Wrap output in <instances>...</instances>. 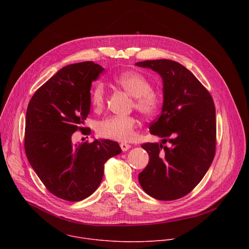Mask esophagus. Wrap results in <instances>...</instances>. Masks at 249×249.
<instances>
[{
  "mask_svg": "<svg viewBox=\"0 0 249 249\" xmlns=\"http://www.w3.org/2000/svg\"><path fill=\"white\" fill-rule=\"evenodd\" d=\"M120 148H121V150H122L123 152H126V151H128V150L131 148V146L128 145V144H125V143H121V144H120Z\"/></svg>",
  "mask_w": 249,
  "mask_h": 249,
  "instance_id": "34e87169",
  "label": "esophagus"
}]
</instances>
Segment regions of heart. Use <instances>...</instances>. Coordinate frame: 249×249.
Wrapping results in <instances>:
<instances>
[{
	"mask_svg": "<svg viewBox=\"0 0 249 249\" xmlns=\"http://www.w3.org/2000/svg\"><path fill=\"white\" fill-rule=\"evenodd\" d=\"M115 84L134 97L135 108L145 116L154 115L160 108V98L153 90L151 82L137 72H126L114 79ZM90 103L95 110H100L105 103L103 84L97 82L90 90ZM137 120L133 116H110L96 125L97 134L105 139L127 142L133 139Z\"/></svg>",
	"mask_w": 249,
	"mask_h": 249,
	"instance_id": "heart-1",
	"label": "heart"
}]
</instances>
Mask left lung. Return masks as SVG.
Returning <instances> with one entry per match:
<instances>
[{
	"mask_svg": "<svg viewBox=\"0 0 249 249\" xmlns=\"http://www.w3.org/2000/svg\"><path fill=\"white\" fill-rule=\"evenodd\" d=\"M135 65L150 68L163 83V103L159 118L150 124L160 144L145 143L150 157L139 182L150 196L171 201L191 192L208 171L216 153V109L206 88L181 64L147 60ZM166 141L170 147L162 144Z\"/></svg>",
	"mask_w": 249,
	"mask_h": 249,
	"instance_id": "8db88e82",
	"label": "left lung"
}]
</instances>
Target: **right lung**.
<instances>
[{
    "instance_id": "right-lung-1",
    "label": "right lung",
    "mask_w": 249,
    "mask_h": 249,
    "mask_svg": "<svg viewBox=\"0 0 249 249\" xmlns=\"http://www.w3.org/2000/svg\"><path fill=\"white\" fill-rule=\"evenodd\" d=\"M104 69L91 61L68 65L31 97L25 118L24 150L45 187L55 196L77 202L99 186L108 159L121 153L117 142L94 140L73 145L72 136L90 109V87Z\"/></svg>"
}]
</instances>
